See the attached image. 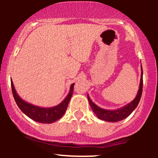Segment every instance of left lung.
Instances as JSON below:
<instances>
[{"mask_svg": "<svg viewBox=\"0 0 158 158\" xmlns=\"http://www.w3.org/2000/svg\"><path fill=\"white\" fill-rule=\"evenodd\" d=\"M142 86H143V71H142V67L141 64V78H140L139 90H138L137 96H136L135 99L131 101L130 103H127V105L119 108V109L110 110L104 109L98 106L96 103L93 102L88 94V100L89 101V104L91 107L93 111L94 112V114H96L98 118L109 122H119V121H122L128 117L132 113L134 110L137 108L142 96Z\"/></svg>", "mask_w": 158, "mask_h": 158, "instance_id": "left-lung-1", "label": "left lung"}]
</instances>
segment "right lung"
I'll use <instances>...</instances> for the list:
<instances>
[{
  "instance_id": "1",
  "label": "right lung",
  "mask_w": 158,
  "mask_h": 158,
  "mask_svg": "<svg viewBox=\"0 0 158 158\" xmlns=\"http://www.w3.org/2000/svg\"><path fill=\"white\" fill-rule=\"evenodd\" d=\"M10 83H11L14 98L21 111L32 120L40 123H43V124H52V123L60 119L64 115L68 109V103L70 102L71 97L73 96V88H74L75 85V83L71 84L68 94L61 103L55 106L46 108L33 105L23 100L17 94L12 80L10 81Z\"/></svg>"
}]
</instances>
